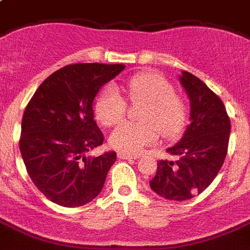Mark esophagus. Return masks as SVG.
<instances>
[{"instance_id":"1","label":"esophagus","mask_w":250,"mask_h":250,"mask_svg":"<svg viewBox=\"0 0 250 250\" xmlns=\"http://www.w3.org/2000/svg\"><path fill=\"white\" fill-rule=\"evenodd\" d=\"M118 157L122 158V160H132V158H140L138 155H129V153H123V152H119Z\"/></svg>"}]
</instances>
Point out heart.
Masks as SVG:
<instances>
[{"label":"heart","instance_id":"b5f03b06","mask_svg":"<svg viewBox=\"0 0 250 250\" xmlns=\"http://www.w3.org/2000/svg\"><path fill=\"white\" fill-rule=\"evenodd\" d=\"M127 93L134 103H146L141 112L142 123H122L110 134L109 143L123 153L137 155L156 142L158 132L172 138L181 132L186 119V108L165 78L155 73H141L127 82ZM125 101L116 88L108 86L101 93L94 105L95 116L104 125L112 127L125 116Z\"/></svg>","mask_w":250,"mask_h":250}]
</instances>
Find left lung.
I'll use <instances>...</instances> for the list:
<instances>
[{
	"mask_svg": "<svg viewBox=\"0 0 250 250\" xmlns=\"http://www.w3.org/2000/svg\"><path fill=\"white\" fill-rule=\"evenodd\" d=\"M191 103L190 121L179 143L167 148L175 161L160 160L149 186L167 200L184 201L214 181L227 157L230 118L215 93L188 71L180 77Z\"/></svg>",
	"mask_w": 250,
	"mask_h": 250,
	"instance_id": "obj_1",
	"label": "left lung"
}]
</instances>
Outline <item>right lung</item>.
<instances>
[{"mask_svg":"<svg viewBox=\"0 0 250 250\" xmlns=\"http://www.w3.org/2000/svg\"><path fill=\"white\" fill-rule=\"evenodd\" d=\"M123 69L122 64L66 65L46 78L26 105L20 151L30 179L50 201L82 206L103 188L117 155L85 156L104 141L93 101Z\"/></svg>","mask_w":250,"mask_h":250,"instance_id":"1","label":"right lung"}]
</instances>
